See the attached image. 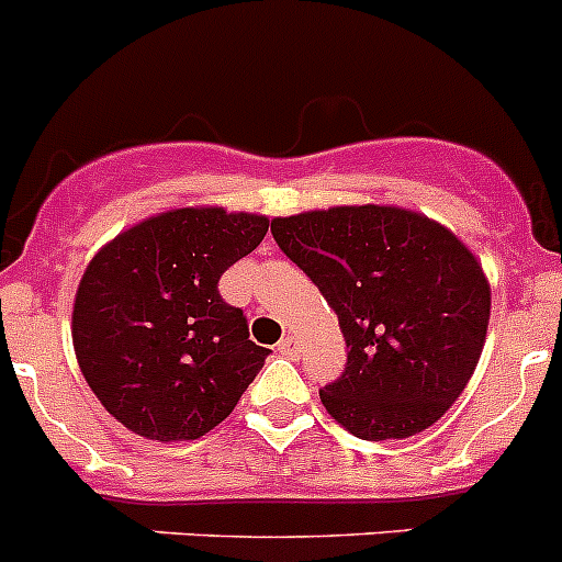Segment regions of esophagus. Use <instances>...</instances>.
<instances>
[{"label":"esophagus","instance_id":"obj_1","mask_svg":"<svg viewBox=\"0 0 562 562\" xmlns=\"http://www.w3.org/2000/svg\"><path fill=\"white\" fill-rule=\"evenodd\" d=\"M278 353L286 359H295L297 353H301V342H297V337H284L281 342H278Z\"/></svg>","mask_w":562,"mask_h":562}]
</instances>
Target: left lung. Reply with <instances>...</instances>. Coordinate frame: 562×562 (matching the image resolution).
<instances>
[{
  "label": "left lung",
  "mask_w": 562,
  "mask_h": 562,
  "mask_svg": "<svg viewBox=\"0 0 562 562\" xmlns=\"http://www.w3.org/2000/svg\"><path fill=\"white\" fill-rule=\"evenodd\" d=\"M278 247L337 312L348 362L321 390L362 440H401L446 415L480 362L491 286L451 231L393 205L278 217Z\"/></svg>",
  "instance_id": "1"
}]
</instances>
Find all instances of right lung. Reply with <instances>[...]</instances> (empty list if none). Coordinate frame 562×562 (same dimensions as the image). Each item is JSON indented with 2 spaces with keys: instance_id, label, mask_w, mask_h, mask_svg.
<instances>
[{
  "instance_id": "right-lung-1",
  "label": "right lung",
  "mask_w": 562,
  "mask_h": 562,
  "mask_svg": "<svg viewBox=\"0 0 562 562\" xmlns=\"http://www.w3.org/2000/svg\"><path fill=\"white\" fill-rule=\"evenodd\" d=\"M270 220L178 209L133 225L91 259L71 339L113 418L150 440H198L223 424L270 348L220 295V278L261 245Z\"/></svg>"
}]
</instances>
